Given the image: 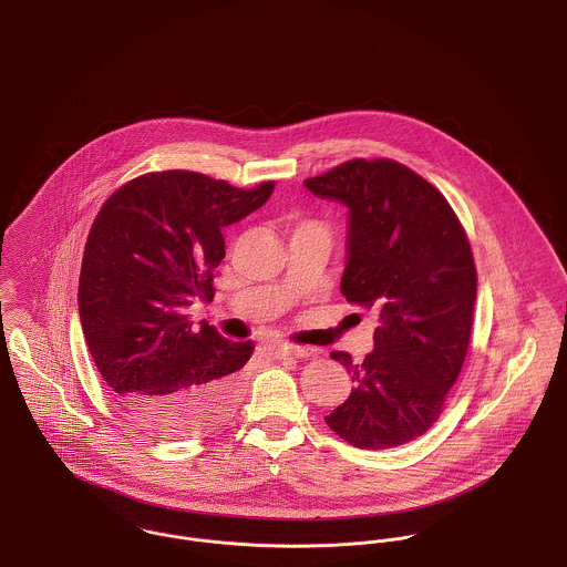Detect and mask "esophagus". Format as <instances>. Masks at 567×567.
I'll use <instances>...</instances> for the list:
<instances>
[{"mask_svg":"<svg viewBox=\"0 0 567 567\" xmlns=\"http://www.w3.org/2000/svg\"><path fill=\"white\" fill-rule=\"evenodd\" d=\"M277 355L281 358H313L316 349L311 347H299V344H279L277 347Z\"/></svg>","mask_w":567,"mask_h":567,"instance_id":"1","label":"esophagus"}]
</instances>
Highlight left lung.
Here are the masks:
<instances>
[{
    "mask_svg": "<svg viewBox=\"0 0 567 567\" xmlns=\"http://www.w3.org/2000/svg\"><path fill=\"white\" fill-rule=\"evenodd\" d=\"M306 186L349 207L340 290L379 313L365 360L331 353L355 388L324 422L358 449L408 444L440 417L467 353L476 268L464 227L435 186L388 157L349 159Z\"/></svg>",
    "mask_w": 567,
    "mask_h": 567,
    "instance_id": "obj_1",
    "label": "left lung"
}]
</instances>
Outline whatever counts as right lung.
Segmentation results:
<instances>
[{
    "label": "right lung",
    "instance_id": "1",
    "mask_svg": "<svg viewBox=\"0 0 567 567\" xmlns=\"http://www.w3.org/2000/svg\"><path fill=\"white\" fill-rule=\"evenodd\" d=\"M272 188L147 173L114 190L93 220L78 286L84 338L118 405L155 435H206L240 403L254 342H231L206 322L195 331L186 308L214 297L223 227L264 206Z\"/></svg>",
    "mask_w": 567,
    "mask_h": 567
}]
</instances>
